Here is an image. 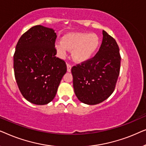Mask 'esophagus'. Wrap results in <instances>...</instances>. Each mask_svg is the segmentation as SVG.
I'll return each instance as SVG.
<instances>
[{
    "instance_id": "1",
    "label": "esophagus",
    "mask_w": 146,
    "mask_h": 146,
    "mask_svg": "<svg viewBox=\"0 0 146 146\" xmlns=\"http://www.w3.org/2000/svg\"><path fill=\"white\" fill-rule=\"evenodd\" d=\"M71 68H72V65L70 63H67V71L70 72L71 71Z\"/></svg>"
}]
</instances>
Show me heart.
Instances as JSON below:
<instances>
[{
  "instance_id": "heart-1",
  "label": "heart",
  "mask_w": 146,
  "mask_h": 146,
  "mask_svg": "<svg viewBox=\"0 0 146 146\" xmlns=\"http://www.w3.org/2000/svg\"><path fill=\"white\" fill-rule=\"evenodd\" d=\"M100 40L95 34L75 33L65 36L62 42L55 44L58 54L64 57L68 50H73V58L78 62H84L90 58L99 46Z\"/></svg>"
}]
</instances>
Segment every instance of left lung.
<instances>
[{"instance_id":"8db88e82","label":"left lung","mask_w":146,"mask_h":146,"mask_svg":"<svg viewBox=\"0 0 146 146\" xmlns=\"http://www.w3.org/2000/svg\"><path fill=\"white\" fill-rule=\"evenodd\" d=\"M102 34V42L96 54L71 70L75 94L88 105L98 104L110 96L120 70L118 45L106 32L103 31Z\"/></svg>"}]
</instances>
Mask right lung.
<instances>
[{
    "instance_id": "right-lung-1",
    "label": "right lung",
    "mask_w": 146,
    "mask_h": 146,
    "mask_svg": "<svg viewBox=\"0 0 146 146\" xmlns=\"http://www.w3.org/2000/svg\"><path fill=\"white\" fill-rule=\"evenodd\" d=\"M56 37L52 29L36 25L21 36L16 46V81L22 95L34 104L50 102L66 72L65 62L55 56Z\"/></svg>"
}]
</instances>
